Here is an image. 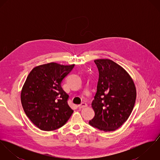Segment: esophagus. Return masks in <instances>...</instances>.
Returning <instances> with one entry per match:
<instances>
[{
	"mask_svg": "<svg viewBox=\"0 0 160 160\" xmlns=\"http://www.w3.org/2000/svg\"><path fill=\"white\" fill-rule=\"evenodd\" d=\"M79 108H85V107H88V104L85 102H82L81 103L80 105H79Z\"/></svg>",
	"mask_w": 160,
	"mask_h": 160,
	"instance_id": "1",
	"label": "esophagus"
}]
</instances>
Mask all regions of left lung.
<instances>
[{
  "mask_svg": "<svg viewBox=\"0 0 160 160\" xmlns=\"http://www.w3.org/2000/svg\"><path fill=\"white\" fill-rule=\"evenodd\" d=\"M99 78L92 107L95 116L89 124L105 132L113 131L125 122L134 108L136 88L129 74L110 59L94 60Z\"/></svg>",
  "mask_w": 160,
  "mask_h": 160,
  "instance_id": "left-lung-1",
  "label": "left lung"
}]
</instances>
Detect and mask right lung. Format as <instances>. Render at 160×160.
Here are the masks:
<instances>
[{
  "instance_id": "add662e5",
  "label": "right lung",
  "mask_w": 160,
  "mask_h": 160,
  "mask_svg": "<svg viewBox=\"0 0 160 160\" xmlns=\"http://www.w3.org/2000/svg\"><path fill=\"white\" fill-rule=\"evenodd\" d=\"M74 66L52 62L34 67L28 74L21 92V102L26 116L41 130L58 129L72 114L67 103L68 95L61 83Z\"/></svg>"
}]
</instances>
